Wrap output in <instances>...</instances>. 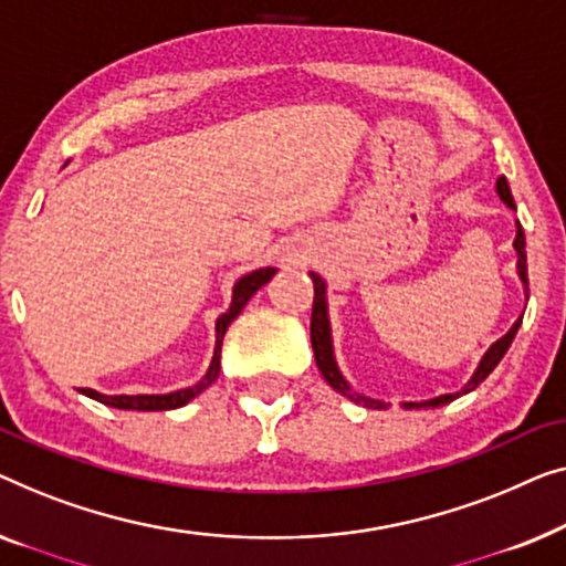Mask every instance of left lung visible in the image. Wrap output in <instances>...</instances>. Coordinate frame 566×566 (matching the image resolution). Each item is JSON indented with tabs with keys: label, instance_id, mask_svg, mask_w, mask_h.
<instances>
[{
	"label": "left lung",
	"instance_id": "left-lung-1",
	"mask_svg": "<svg viewBox=\"0 0 566 566\" xmlns=\"http://www.w3.org/2000/svg\"><path fill=\"white\" fill-rule=\"evenodd\" d=\"M497 195L500 200H503L507 207H513L515 210V202H513V195H511V187H507V179L500 177L497 179ZM515 251H518V276L525 286V292H528V264H525V233H523V226L518 222V233H515ZM310 280L315 284V297H313V317H310V340H313V352H315V364L317 369H321L323 379L328 381V385L340 392L348 400H354L356 405H364V408H371V410H387V402L381 400H371V397H364L359 392H354L352 387H348V381L344 379V374L338 371L336 359H333V344H331V323H328V302H325V282L321 280V274L310 272ZM521 321L513 323V328L505 333L503 338L495 340V344L490 346V352L482 356L480 366H476L474 377L469 379V385L464 389H459V392H451V395H441V397H433V400H426V402H405V408H439V405H449L451 400H457L459 395H467L472 392L476 385H482L484 379L490 377V371L495 369L503 359L507 348H511L515 333L521 328Z\"/></svg>",
	"mask_w": 566,
	"mask_h": 566
}]
</instances>
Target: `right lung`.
I'll return each mask as SVG.
<instances>
[{
    "mask_svg": "<svg viewBox=\"0 0 566 566\" xmlns=\"http://www.w3.org/2000/svg\"><path fill=\"white\" fill-rule=\"evenodd\" d=\"M276 274L274 266H266V269H256V272L241 276V280L235 282L233 286V302H230V310L228 313H222L218 317V323H214V356H212V364L210 369H207L205 377L197 381V385L187 387V389H177V392H169V395H102V392H94V389H82V395L92 397V400H97L102 405H109V408H117V410H174V408H181V405H187L189 400H195L197 395L202 392L212 385L214 379H218L220 374V346H222V336H226L228 325L235 321L238 313H241L245 302H249L256 290H261L272 276Z\"/></svg>",
    "mask_w": 566,
    "mask_h": 566,
    "instance_id": "add662e5",
    "label": "right lung"
}]
</instances>
